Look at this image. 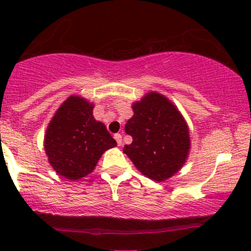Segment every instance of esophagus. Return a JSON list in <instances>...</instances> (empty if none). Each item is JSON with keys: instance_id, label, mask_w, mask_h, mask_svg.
Instances as JSON below:
<instances>
[{"instance_id": "34e87169", "label": "esophagus", "mask_w": 251, "mask_h": 251, "mask_svg": "<svg viewBox=\"0 0 251 251\" xmlns=\"http://www.w3.org/2000/svg\"><path fill=\"white\" fill-rule=\"evenodd\" d=\"M114 139L117 140L118 145H119V146L123 145V137H122V134H120V133H116V134H114Z\"/></svg>"}]
</instances>
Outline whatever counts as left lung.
Returning a JSON list of instances; mask_svg holds the SVG:
<instances>
[{
	"instance_id": "1",
	"label": "left lung",
	"mask_w": 251,
	"mask_h": 251,
	"mask_svg": "<svg viewBox=\"0 0 251 251\" xmlns=\"http://www.w3.org/2000/svg\"><path fill=\"white\" fill-rule=\"evenodd\" d=\"M133 117L125 132L132 143L124 153L134 166L155 181L175 175L185 163L190 149L189 129L179 111L164 96L151 92L133 105Z\"/></svg>"
}]
</instances>
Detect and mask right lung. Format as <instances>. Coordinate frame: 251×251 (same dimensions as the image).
I'll list each match as a JSON object with an SVG mask.
<instances>
[{
	"mask_svg": "<svg viewBox=\"0 0 251 251\" xmlns=\"http://www.w3.org/2000/svg\"><path fill=\"white\" fill-rule=\"evenodd\" d=\"M92 111V103L70 97L57 109L46 132L45 150L50 165L67 179L91 174L103 152L117 145Z\"/></svg>",
	"mask_w": 251,
	"mask_h": 251,
	"instance_id": "1",
	"label": "right lung"
}]
</instances>
